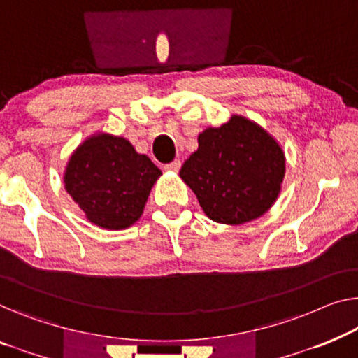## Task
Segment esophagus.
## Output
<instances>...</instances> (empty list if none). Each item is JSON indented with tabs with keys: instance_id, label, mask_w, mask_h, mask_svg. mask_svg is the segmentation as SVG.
Masks as SVG:
<instances>
[{
	"instance_id": "34e87169",
	"label": "esophagus",
	"mask_w": 358,
	"mask_h": 358,
	"mask_svg": "<svg viewBox=\"0 0 358 358\" xmlns=\"http://www.w3.org/2000/svg\"><path fill=\"white\" fill-rule=\"evenodd\" d=\"M180 167H181V162L178 161V159H175L173 162H170V164H167V165H164V169L167 170V172H178Z\"/></svg>"
}]
</instances>
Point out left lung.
Masks as SVG:
<instances>
[{
  "instance_id": "obj_1",
  "label": "left lung",
  "mask_w": 358,
  "mask_h": 358,
  "mask_svg": "<svg viewBox=\"0 0 358 358\" xmlns=\"http://www.w3.org/2000/svg\"><path fill=\"white\" fill-rule=\"evenodd\" d=\"M180 177L213 222L241 225L270 209L285 177V154L264 128L233 115L197 138Z\"/></svg>"
}]
</instances>
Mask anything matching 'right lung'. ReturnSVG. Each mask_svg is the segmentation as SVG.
<instances>
[{
  "label": "right lung",
  "instance_id": "1",
  "mask_svg": "<svg viewBox=\"0 0 358 358\" xmlns=\"http://www.w3.org/2000/svg\"><path fill=\"white\" fill-rule=\"evenodd\" d=\"M161 173L130 141L98 135L72 154L64 183L90 222L108 230H122L141 217Z\"/></svg>",
  "mask_w": 358,
  "mask_h": 358
}]
</instances>
